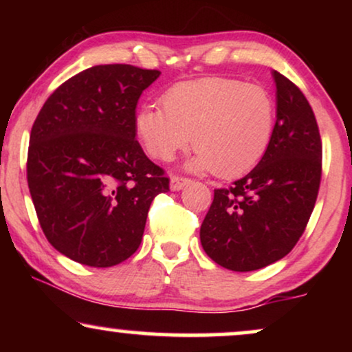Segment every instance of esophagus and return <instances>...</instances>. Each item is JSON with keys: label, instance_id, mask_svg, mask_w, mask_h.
<instances>
[{"label": "esophagus", "instance_id": "obj_1", "mask_svg": "<svg viewBox=\"0 0 352 352\" xmlns=\"http://www.w3.org/2000/svg\"><path fill=\"white\" fill-rule=\"evenodd\" d=\"M190 179L189 177H184V176H171V190H181L182 187H186L187 184H189Z\"/></svg>", "mask_w": 352, "mask_h": 352}]
</instances>
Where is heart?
Segmentation results:
<instances>
[{
    "label": "heart",
    "mask_w": 352,
    "mask_h": 352,
    "mask_svg": "<svg viewBox=\"0 0 352 352\" xmlns=\"http://www.w3.org/2000/svg\"><path fill=\"white\" fill-rule=\"evenodd\" d=\"M160 100L163 109L146 105L134 117L138 138L155 160L170 162L192 141V170L234 177L252 170L271 144L276 100L261 85L208 76L173 85Z\"/></svg>",
    "instance_id": "obj_1"
}]
</instances>
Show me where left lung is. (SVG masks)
Returning <instances> with one entry per match:
<instances>
[{"mask_svg":"<svg viewBox=\"0 0 352 352\" xmlns=\"http://www.w3.org/2000/svg\"><path fill=\"white\" fill-rule=\"evenodd\" d=\"M277 120L266 153L248 175L214 189L200 228L205 253L230 271L266 267L305 232L322 177L316 115L298 86L274 70Z\"/></svg>","mask_w":352,"mask_h":352,"instance_id":"1","label":"left lung"}]
</instances>
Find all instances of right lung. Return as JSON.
<instances>
[{
	"label": "right lung",
	"instance_id": "obj_1",
	"mask_svg": "<svg viewBox=\"0 0 352 352\" xmlns=\"http://www.w3.org/2000/svg\"><path fill=\"white\" fill-rule=\"evenodd\" d=\"M160 76L96 65L62 83L32 126L27 181L47 242L74 261L110 267L141 245L152 200L170 177L144 153L134 117Z\"/></svg>",
	"mask_w": 352,
	"mask_h": 352
}]
</instances>
